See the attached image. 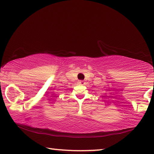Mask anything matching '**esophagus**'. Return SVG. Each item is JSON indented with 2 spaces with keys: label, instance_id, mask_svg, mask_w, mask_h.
<instances>
[{
  "label": "esophagus",
  "instance_id": "34e87169",
  "mask_svg": "<svg viewBox=\"0 0 154 154\" xmlns=\"http://www.w3.org/2000/svg\"><path fill=\"white\" fill-rule=\"evenodd\" d=\"M79 84L80 85H85V82L83 81H79Z\"/></svg>",
  "mask_w": 154,
  "mask_h": 154
}]
</instances>
